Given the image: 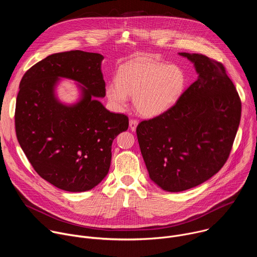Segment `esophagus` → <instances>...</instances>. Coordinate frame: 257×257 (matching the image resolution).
<instances>
[{
	"label": "esophagus",
	"mask_w": 257,
	"mask_h": 257,
	"mask_svg": "<svg viewBox=\"0 0 257 257\" xmlns=\"http://www.w3.org/2000/svg\"><path fill=\"white\" fill-rule=\"evenodd\" d=\"M137 124H138L137 120L131 119V120L129 121V127H130V129H131L132 131H135V129H136V127H137Z\"/></svg>",
	"instance_id": "1"
}]
</instances>
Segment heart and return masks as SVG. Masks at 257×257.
I'll return each instance as SVG.
<instances>
[{
	"mask_svg": "<svg viewBox=\"0 0 257 257\" xmlns=\"http://www.w3.org/2000/svg\"><path fill=\"white\" fill-rule=\"evenodd\" d=\"M185 85V75L176 65H167L148 57L123 64L117 81L106 85L108 100L115 106H124L134 96L136 111L146 117L159 116L173 106Z\"/></svg>",
	"mask_w": 257,
	"mask_h": 257,
	"instance_id": "heart-1",
	"label": "heart"
}]
</instances>
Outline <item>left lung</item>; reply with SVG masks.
I'll return each instance as SVG.
<instances>
[{
	"mask_svg": "<svg viewBox=\"0 0 257 257\" xmlns=\"http://www.w3.org/2000/svg\"><path fill=\"white\" fill-rule=\"evenodd\" d=\"M179 55L193 63L197 80L168 111L136 128L151 180L169 192L193 188L222 169L241 118V100L223 64Z\"/></svg>",
	"mask_w": 257,
	"mask_h": 257,
	"instance_id": "1",
	"label": "left lung"
}]
</instances>
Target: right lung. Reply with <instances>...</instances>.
Wrapping results in <instances>:
<instances>
[{"label": "right lung", "mask_w": 257, "mask_h": 257, "mask_svg": "<svg viewBox=\"0 0 257 257\" xmlns=\"http://www.w3.org/2000/svg\"><path fill=\"white\" fill-rule=\"evenodd\" d=\"M103 56L70 51L53 54L23 75L16 99L15 128L21 149L43 179L59 189L83 192L107 175L113 140L128 129V117L111 113L98 100L105 95ZM61 78L79 83L75 103L60 102Z\"/></svg>", "instance_id": "1"}]
</instances>
